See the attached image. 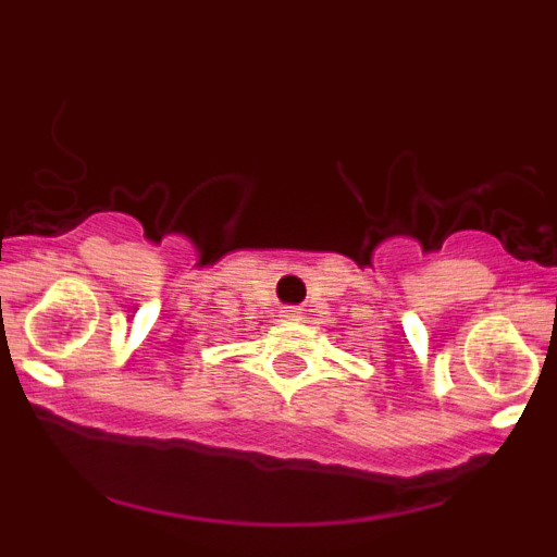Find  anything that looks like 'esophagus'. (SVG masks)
<instances>
[{
	"mask_svg": "<svg viewBox=\"0 0 557 557\" xmlns=\"http://www.w3.org/2000/svg\"><path fill=\"white\" fill-rule=\"evenodd\" d=\"M282 318H284V321H301V309L284 307V309H282Z\"/></svg>",
	"mask_w": 557,
	"mask_h": 557,
	"instance_id": "esophagus-1",
	"label": "esophagus"
}]
</instances>
